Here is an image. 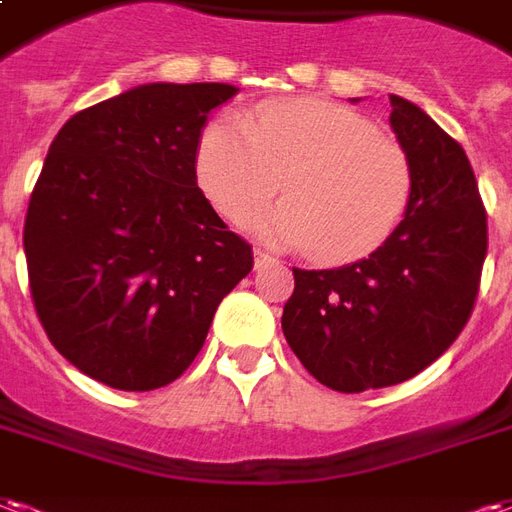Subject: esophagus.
<instances>
[{"instance_id": "1", "label": "esophagus", "mask_w": 512, "mask_h": 512, "mask_svg": "<svg viewBox=\"0 0 512 512\" xmlns=\"http://www.w3.org/2000/svg\"><path fill=\"white\" fill-rule=\"evenodd\" d=\"M274 266V257L268 255V252H260V249H255V271H263V268Z\"/></svg>"}]
</instances>
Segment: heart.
<instances>
[{
    "mask_svg": "<svg viewBox=\"0 0 512 512\" xmlns=\"http://www.w3.org/2000/svg\"><path fill=\"white\" fill-rule=\"evenodd\" d=\"M203 192L227 219L263 206L285 176L287 200L246 219L276 246L328 263L372 255L412 198V165L377 124L331 100L266 102L246 119L219 116L198 143Z\"/></svg>",
    "mask_w": 512,
    "mask_h": 512,
    "instance_id": "heart-1",
    "label": "heart"
}]
</instances>
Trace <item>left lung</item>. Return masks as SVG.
<instances>
[{
  "instance_id": "left-lung-1",
  "label": "left lung",
  "mask_w": 512,
  "mask_h": 512,
  "mask_svg": "<svg viewBox=\"0 0 512 512\" xmlns=\"http://www.w3.org/2000/svg\"><path fill=\"white\" fill-rule=\"evenodd\" d=\"M388 100L412 165L404 219L363 260L293 268L282 314L306 372L342 393L399 385L437 361L467 325L486 260V211L464 149L415 102Z\"/></svg>"
}]
</instances>
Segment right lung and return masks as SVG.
I'll return each instance as SVG.
<instances>
[{"instance_id": "obj_1", "label": "right lung", "mask_w": 512, "mask_h": 512, "mask_svg": "<svg viewBox=\"0 0 512 512\" xmlns=\"http://www.w3.org/2000/svg\"><path fill=\"white\" fill-rule=\"evenodd\" d=\"M230 83H140L64 121L34 184L24 252L34 309L78 372L154 391L187 372L252 246L195 176Z\"/></svg>"}]
</instances>
